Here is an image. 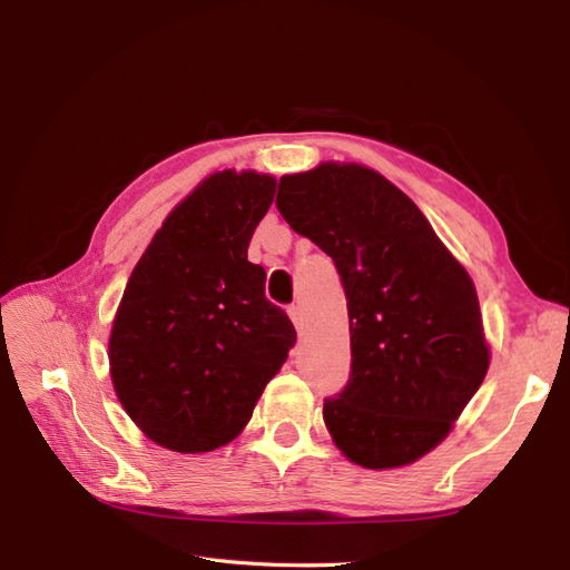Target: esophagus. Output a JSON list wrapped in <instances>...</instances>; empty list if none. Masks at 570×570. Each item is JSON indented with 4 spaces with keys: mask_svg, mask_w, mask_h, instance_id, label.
I'll use <instances>...</instances> for the list:
<instances>
[{
    "mask_svg": "<svg viewBox=\"0 0 570 570\" xmlns=\"http://www.w3.org/2000/svg\"><path fill=\"white\" fill-rule=\"evenodd\" d=\"M287 314H289L292 323H295L297 331L302 333V331H304V312H302V304H299V302L289 304V306H287Z\"/></svg>",
    "mask_w": 570,
    "mask_h": 570,
    "instance_id": "34e87169",
    "label": "esophagus"
}]
</instances>
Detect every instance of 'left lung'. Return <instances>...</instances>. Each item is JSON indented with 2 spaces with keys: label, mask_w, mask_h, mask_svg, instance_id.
Returning a JSON list of instances; mask_svg holds the SVG:
<instances>
[{
  "label": "left lung",
  "mask_w": 570,
  "mask_h": 570,
  "mask_svg": "<svg viewBox=\"0 0 570 570\" xmlns=\"http://www.w3.org/2000/svg\"><path fill=\"white\" fill-rule=\"evenodd\" d=\"M275 206L333 258L347 297L350 381L323 400L335 444L366 469L421 459L490 366L469 273L419 206L366 166L283 176Z\"/></svg>",
  "instance_id": "left-lung-1"
}]
</instances>
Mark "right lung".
Instances as JSON below:
<instances>
[{
  "label": "right lung",
  "instance_id": "obj_1",
  "mask_svg": "<svg viewBox=\"0 0 570 570\" xmlns=\"http://www.w3.org/2000/svg\"><path fill=\"white\" fill-rule=\"evenodd\" d=\"M271 176L223 170L168 214L137 262L109 340L111 381L142 433L166 450L212 452L239 435L297 333L266 299L249 239Z\"/></svg>",
  "mask_w": 570,
  "mask_h": 570
}]
</instances>
